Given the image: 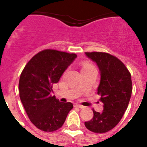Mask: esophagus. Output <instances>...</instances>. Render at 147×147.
Returning <instances> with one entry per match:
<instances>
[{"label":"esophagus","mask_w":147,"mask_h":147,"mask_svg":"<svg viewBox=\"0 0 147 147\" xmlns=\"http://www.w3.org/2000/svg\"><path fill=\"white\" fill-rule=\"evenodd\" d=\"M75 107H78V108H80V109L84 108V106L80 105V104H75Z\"/></svg>","instance_id":"obj_1"}]
</instances>
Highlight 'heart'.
<instances>
[{"label":"heart","instance_id":"heart-1","mask_svg":"<svg viewBox=\"0 0 147 147\" xmlns=\"http://www.w3.org/2000/svg\"><path fill=\"white\" fill-rule=\"evenodd\" d=\"M90 67H94L92 64H90L88 61H84L82 64V70H86V69H88V68H90Z\"/></svg>","mask_w":147,"mask_h":147}]
</instances>
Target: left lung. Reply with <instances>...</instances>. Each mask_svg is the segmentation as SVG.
<instances>
[{
	"mask_svg": "<svg viewBox=\"0 0 147 147\" xmlns=\"http://www.w3.org/2000/svg\"><path fill=\"white\" fill-rule=\"evenodd\" d=\"M86 57L95 61L101 71L98 88L102 113L93 109L94 117L85 122L88 130L94 133H105L117 126L123 117L132 92L131 73L117 57L103 52H86Z\"/></svg>",
	"mask_w": 147,
	"mask_h": 147,
	"instance_id": "obj_1",
	"label": "left lung"
}]
</instances>
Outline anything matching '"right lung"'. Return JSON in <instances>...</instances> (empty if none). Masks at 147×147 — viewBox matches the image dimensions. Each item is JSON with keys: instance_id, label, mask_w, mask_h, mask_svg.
I'll use <instances>...</instances> for the list:
<instances>
[{"instance_id": "obj_1", "label": "right lung", "mask_w": 147, "mask_h": 147, "mask_svg": "<svg viewBox=\"0 0 147 147\" xmlns=\"http://www.w3.org/2000/svg\"><path fill=\"white\" fill-rule=\"evenodd\" d=\"M77 55L47 49L34 56L22 71L19 91L22 104L34 126L43 131H55L63 126L71 102H61L52 95L53 85Z\"/></svg>"}]
</instances>
